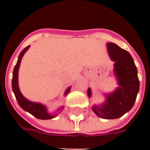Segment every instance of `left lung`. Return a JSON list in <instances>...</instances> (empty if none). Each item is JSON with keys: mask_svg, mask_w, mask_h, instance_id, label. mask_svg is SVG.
<instances>
[{"mask_svg": "<svg viewBox=\"0 0 150 150\" xmlns=\"http://www.w3.org/2000/svg\"><path fill=\"white\" fill-rule=\"evenodd\" d=\"M110 59L114 62V74L119 87L112 93L106 95V101L100 107L94 105L92 110L102 119L114 120L122 116L132 109L137 98L140 83L137 70L132 55L113 43H107ZM88 96L91 97V88Z\"/></svg>", "mask_w": 150, "mask_h": 150, "instance_id": "8db88e82", "label": "left lung"}]
</instances>
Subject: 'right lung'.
Wrapping results in <instances>:
<instances>
[{
  "mask_svg": "<svg viewBox=\"0 0 150 150\" xmlns=\"http://www.w3.org/2000/svg\"><path fill=\"white\" fill-rule=\"evenodd\" d=\"M29 47H30V46H28L26 48H25L22 50L19 56H18L16 64L15 67H14V70H13V79H12V88H13V91L14 92V95H15L18 104H19V106L22 107L24 110L28 112L29 113L35 116L37 119H40V120H51V119L55 117L56 116L49 113L47 112L46 107L42 104H40V103H35V102L30 101L28 99H26L22 95L20 90H19V88H18V69H19V66H20L22 57H23L24 54L26 52V51L28 50ZM70 90H71V87L67 88L65 92H64V95H67L69 93ZM62 109H64V107H61V111L62 110Z\"/></svg>",
  "mask_w": 150,
  "mask_h": 150,
  "instance_id": "obj_1",
  "label": "right lung"
}]
</instances>
